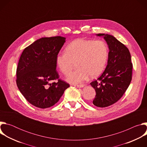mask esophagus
<instances>
[{"instance_id":"1","label":"esophagus","mask_w":147,"mask_h":147,"mask_svg":"<svg viewBox=\"0 0 147 147\" xmlns=\"http://www.w3.org/2000/svg\"><path fill=\"white\" fill-rule=\"evenodd\" d=\"M74 86L76 87H77V88H82V87H84V85H83V84H81V85H74Z\"/></svg>"}]
</instances>
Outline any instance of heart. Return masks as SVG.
<instances>
[{
    "instance_id": "b5f03b06",
    "label": "heart",
    "mask_w": 147,
    "mask_h": 147,
    "mask_svg": "<svg viewBox=\"0 0 147 147\" xmlns=\"http://www.w3.org/2000/svg\"><path fill=\"white\" fill-rule=\"evenodd\" d=\"M108 56V47L103 41L78 38L67 46L65 52L56 56V62L60 71L65 75L71 71L76 63L77 70L70 74L66 81L77 84L86 80L89 76L91 78L99 76L106 65Z\"/></svg>"
}]
</instances>
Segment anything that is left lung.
<instances>
[{"instance_id": "left-lung-1", "label": "left lung", "mask_w": 147, "mask_h": 147, "mask_svg": "<svg viewBox=\"0 0 147 147\" xmlns=\"http://www.w3.org/2000/svg\"><path fill=\"white\" fill-rule=\"evenodd\" d=\"M103 36L109 50L105 70L97 80L90 83L96 92L95 106L109 107L118 101L128 88L132 78L133 64L128 48L109 34H97Z\"/></svg>"}]
</instances>
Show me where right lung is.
Returning a JSON list of instances; mask_svg holds the SVG:
<instances>
[{"label": "right lung", "mask_w": 147, "mask_h": 147, "mask_svg": "<svg viewBox=\"0 0 147 147\" xmlns=\"http://www.w3.org/2000/svg\"><path fill=\"white\" fill-rule=\"evenodd\" d=\"M66 42L60 36L37 39L21 55L17 68L18 90L32 105L41 109L53 106L70 87L58 80L56 57Z\"/></svg>", "instance_id": "1"}]
</instances>
